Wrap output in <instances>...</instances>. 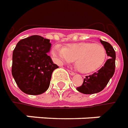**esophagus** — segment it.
Masks as SVG:
<instances>
[{
  "label": "esophagus",
  "mask_w": 128,
  "mask_h": 128,
  "mask_svg": "<svg viewBox=\"0 0 128 128\" xmlns=\"http://www.w3.org/2000/svg\"><path fill=\"white\" fill-rule=\"evenodd\" d=\"M68 72L70 73V75H72V76H73V75H74V74H75V73H74V72H73L72 71H70V70H68Z\"/></svg>",
  "instance_id": "obj_1"
}]
</instances>
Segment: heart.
<instances>
[{
  "label": "heart",
  "instance_id": "1",
  "mask_svg": "<svg viewBox=\"0 0 128 128\" xmlns=\"http://www.w3.org/2000/svg\"><path fill=\"white\" fill-rule=\"evenodd\" d=\"M52 54L58 62L70 63L75 59L78 70L82 73H90L100 69L106 59V50L99 43L81 42L62 47L55 45Z\"/></svg>",
  "mask_w": 128,
  "mask_h": 128
}]
</instances>
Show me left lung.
Segmentation results:
<instances>
[{"label":"left lung","mask_w":128,"mask_h":128,"mask_svg":"<svg viewBox=\"0 0 128 128\" xmlns=\"http://www.w3.org/2000/svg\"><path fill=\"white\" fill-rule=\"evenodd\" d=\"M101 44L106 50V54L109 56L106 63L101 68L94 74L86 76L82 86L76 90L80 93L86 94H96L102 91L108 85L110 79L113 76L115 71L116 53L114 48L109 42L100 40Z\"/></svg>","instance_id":"left-lung-1"}]
</instances>
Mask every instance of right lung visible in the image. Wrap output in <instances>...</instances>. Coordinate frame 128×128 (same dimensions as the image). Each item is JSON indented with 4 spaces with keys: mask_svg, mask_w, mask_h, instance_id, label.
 Instances as JSON below:
<instances>
[{
    "mask_svg": "<svg viewBox=\"0 0 128 128\" xmlns=\"http://www.w3.org/2000/svg\"><path fill=\"white\" fill-rule=\"evenodd\" d=\"M51 45L49 39L34 35L20 40L14 48L12 74L25 94H41L49 88L52 74L58 68L48 55Z\"/></svg>",
    "mask_w": 128,
    "mask_h": 128,
    "instance_id": "1",
    "label": "right lung"
}]
</instances>
